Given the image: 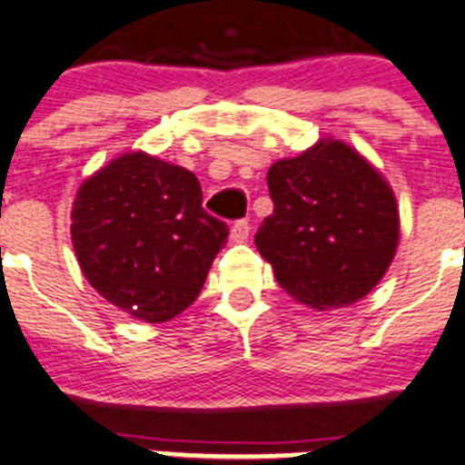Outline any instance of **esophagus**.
<instances>
[{
  "label": "esophagus",
  "mask_w": 465,
  "mask_h": 465,
  "mask_svg": "<svg viewBox=\"0 0 465 465\" xmlns=\"http://www.w3.org/2000/svg\"><path fill=\"white\" fill-rule=\"evenodd\" d=\"M229 236H232L233 242H245L250 236V224L245 223V220H238V223H233L232 233H229Z\"/></svg>",
  "instance_id": "obj_1"
}]
</instances>
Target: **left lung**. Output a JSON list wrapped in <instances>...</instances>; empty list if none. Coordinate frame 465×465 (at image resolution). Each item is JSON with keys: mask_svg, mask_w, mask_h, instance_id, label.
<instances>
[{"mask_svg": "<svg viewBox=\"0 0 465 465\" xmlns=\"http://www.w3.org/2000/svg\"><path fill=\"white\" fill-rule=\"evenodd\" d=\"M273 213L254 242L292 299L315 311L361 301L394 262L396 194L384 175L331 136L269 169Z\"/></svg>", "mask_w": 465, "mask_h": 465, "instance_id": "obj_1", "label": "left lung"}]
</instances>
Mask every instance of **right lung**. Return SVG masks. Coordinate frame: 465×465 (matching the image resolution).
I'll use <instances>...</instances> for the list:
<instances>
[{
    "mask_svg": "<svg viewBox=\"0 0 465 465\" xmlns=\"http://www.w3.org/2000/svg\"><path fill=\"white\" fill-rule=\"evenodd\" d=\"M192 171L134 150L81 183L71 242L87 282L134 320H173L202 294L227 224L202 208Z\"/></svg>",
    "mask_w": 465,
    "mask_h": 465,
    "instance_id": "right-lung-1",
    "label": "right lung"
}]
</instances>
